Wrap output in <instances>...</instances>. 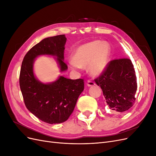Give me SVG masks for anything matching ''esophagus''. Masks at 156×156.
Wrapping results in <instances>:
<instances>
[{"mask_svg": "<svg viewBox=\"0 0 156 156\" xmlns=\"http://www.w3.org/2000/svg\"><path fill=\"white\" fill-rule=\"evenodd\" d=\"M87 85L88 87H92V86L95 85V83H94V82H92V81H88L87 82Z\"/></svg>", "mask_w": 156, "mask_h": 156, "instance_id": "obj_1", "label": "esophagus"}]
</instances>
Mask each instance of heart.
Returning a JSON list of instances; mask_svg holds the SVG:
<instances>
[{
    "instance_id": "heart-1",
    "label": "heart",
    "mask_w": 156,
    "mask_h": 156,
    "mask_svg": "<svg viewBox=\"0 0 156 156\" xmlns=\"http://www.w3.org/2000/svg\"><path fill=\"white\" fill-rule=\"evenodd\" d=\"M111 56V46L106 41L94 40L75 49L73 60L69 61L72 69L87 68L90 75L98 77L105 70Z\"/></svg>"
}]
</instances>
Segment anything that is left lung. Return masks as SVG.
<instances>
[{
  "mask_svg": "<svg viewBox=\"0 0 156 156\" xmlns=\"http://www.w3.org/2000/svg\"><path fill=\"white\" fill-rule=\"evenodd\" d=\"M95 82L101 87L105 101L111 109L123 112L133 105L137 84L130 59L111 60Z\"/></svg>",
  "mask_w": 156,
  "mask_h": 156,
  "instance_id": "8db88e82",
  "label": "left lung"
}]
</instances>
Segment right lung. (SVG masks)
Masks as SVG:
<instances>
[{"instance_id":"1","label":"right lung","mask_w":156,"mask_h":156,"mask_svg":"<svg viewBox=\"0 0 156 156\" xmlns=\"http://www.w3.org/2000/svg\"><path fill=\"white\" fill-rule=\"evenodd\" d=\"M66 40L64 34L42 40L28 51L21 68L20 85L27 109L37 119L51 124L68 119L83 91L84 81L60 75L54 82L44 83L34 75V62L38 56H54L60 72L66 71L68 66L64 62Z\"/></svg>"}]
</instances>
